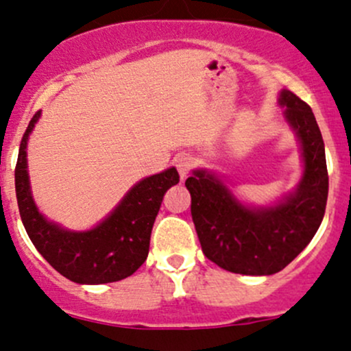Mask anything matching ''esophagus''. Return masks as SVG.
Here are the masks:
<instances>
[{"label":"esophagus","mask_w":351,"mask_h":351,"mask_svg":"<svg viewBox=\"0 0 351 351\" xmlns=\"http://www.w3.org/2000/svg\"><path fill=\"white\" fill-rule=\"evenodd\" d=\"M193 163H195V162H193V158L189 155L176 156L175 165H176V168H178V173H180V178L181 180H186L189 170H191V168H193Z\"/></svg>","instance_id":"obj_1"}]
</instances>
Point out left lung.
Returning <instances> with one entry per match:
<instances>
[{
    "label": "left lung",
    "mask_w": 351,
    "mask_h": 351,
    "mask_svg": "<svg viewBox=\"0 0 351 351\" xmlns=\"http://www.w3.org/2000/svg\"><path fill=\"white\" fill-rule=\"evenodd\" d=\"M279 104L304 158V175L292 195L272 206L249 208L206 170H195L184 183L191 195V216L201 249L224 271L244 276L282 271L307 247L324 219L328 171L315 115L285 88Z\"/></svg>",
    "instance_id": "obj_1"
}]
</instances>
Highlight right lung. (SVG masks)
Returning <instances> with one entry per match:
<instances>
[{
  "label": "right lung",
  "mask_w": 351,
  "mask_h": 351,
  "mask_svg": "<svg viewBox=\"0 0 351 351\" xmlns=\"http://www.w3.org/2000/svg\"><path fill=\"white\" fill-rule=\"evenodd\" d=\"M41 112H36L19 145L14 170L21 221L34 247L64 277L77 284H107L132 276L147 261L152 228L165 193L180 181L176 168L135 184L114 211L90 231H67L39 213L31 195L26 147Z\"/></svg>",
  "instance_id": "1"
}]
</instances>
